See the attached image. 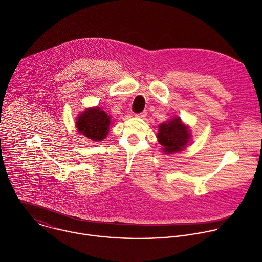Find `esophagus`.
<instances>
[{
  "mask_svg": "<svg viewBox=\"0 0 262 262\" xmlns=\"http://www.w3.org/2000/svg\"><path fill=\"white\" fill-rule=\"evenodd\" d=\"M136 116L139 117V118H145L147 116V111H143V112H141L139 114H136Z\"/></svg>",
  "mask_w": 262,
  "mask_h": 262,
  "instance_id": "34e87169",
  "label": "esophagus"
}]
</instances>
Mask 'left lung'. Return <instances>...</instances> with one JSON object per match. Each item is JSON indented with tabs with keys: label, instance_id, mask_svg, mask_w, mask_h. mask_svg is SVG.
Here are the masks:
<instances>
[{
	"label": "left lung",
	"instance_id": "8db88e82",
	"mask_svg": "<svg viewBox=\"0 0 262 262\" xmlns=\"http://www.w3.org/2000/svg\"><path fill=\"white\" fill-rule=\"evenodd\" d=\"M156 137L165 154L183 152L192 140L189 125L184 123L179 116L160 123Z\"/></svg>",
	"mask_w": 262,
	"mask_h": 262
}]
</instances>
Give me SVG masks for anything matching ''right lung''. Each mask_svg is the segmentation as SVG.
<instances>
[{"mask_svg": "<svg viewBox=\"0 0 262 262\" xmlns=\"http://www.w3.org/2000/svg\"><path fill=\"white\" fill-rule=\"evenodd\" d=\"M111 117L100 107L85 108L76 118L77 132L94 142L105 139L109 133Z\"/></svg>", "mask_w": 262, "mask_h": 262, "instance_id": "right-lung-1", "label": "right lung"}]
</instances>
